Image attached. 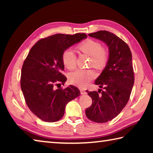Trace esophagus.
<instances>
[{
    "instance_id": "34e87169",
    "label": "esophagus",
    "mask_w": 153,
    "mask_h": 153,
    "mask_svg": "<svg viewBox=\"0 0 153 153\" xmlns=\"http://www.w3.org/2000/svg\"><path fill=\"white\" fill-rule=\"evenodd\" d=\"M80 93H81V94L84 95V94H86V90L84 89H80Z\"/></svg>"
}]
</instances>
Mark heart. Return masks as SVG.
<instances>
[{"label":"heart","mask_w":153,"mask_h":153,"mask_svg":"<svg viewBox=\"0 0 153 153\" xmlns=\"http://www.w3.org/2000/svg\"><path fill=\"white\" fill-rule=\"evenodd\" d=\"M78 48L83 53L90 56V65L97 68L104 67L108 61V52L102 48L99 42L92 40H88L78 46ZM62 60L64 65L68 69H73L76 66V56L73 49L67 48L65 50ZM95 71L92 69H77L69 75V81L71 84L79 88H85L92 79L95 78Z\"/></svg>","instance_id":"obj_1"}]
</instances>
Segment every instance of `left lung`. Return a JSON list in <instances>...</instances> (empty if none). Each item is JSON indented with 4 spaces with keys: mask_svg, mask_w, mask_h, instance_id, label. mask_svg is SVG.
Segmentation results:
<instances>
[{
    "mask_svg": "<svg viewBox=\"0 0 153 153\" xmlns=\"http://www.w3.org/2000/svg\"><path fill=\"white\" fill-rule=\"evenodd\" d=\"M89 36L101 40L108 48V59L95 84L101 89L89 92L92 104L86 109V117L94 122L105 123L120 113L128 103L134 83L131 53L128 45L108 31H98ZM99 93H100L99 91Z\"/></svg>",
    "mask_w": 153,
    "mask_h": 153,
    "instance_id": "obj_1",
    "label": "left lung"
}]
</instances>
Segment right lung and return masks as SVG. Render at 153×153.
<instances>
[{"mask_svg":"<svg viewBox=\"0 0 153 153\" xmlns=\"http://www.w3.org/2000/svg\"><path fill=\"white\" fill-rule=\"evenodd\" d=\"M86 38L85 33H56L38 41L30 49L22 69L21 88L27 107L42 121L61 120L67 103L80 95L72 85L65 89H55V85L67 80L61 74L64 51Z\"/></svg>","mask_w":153,"mask_h":153,"instance_id":"1","label":"right lung"}]
</instances>
